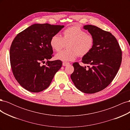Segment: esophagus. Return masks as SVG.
I'll return each instance as SVG.
<instances>
[{"instance_id":"obj_1","label":"esophagus","mask_w":130,"mask_h":130,"mask_svg":"<svg viewBox=\"0 0 130 130\" xmlns=\"http://www.w3.org/2000/svg\"><path fill=\"white\" fill-rule=\"evenodd\" d=\"M62 64L63 66H67L69 65L70 63H68V62H63Z\"/></svg>"}]
</instances>
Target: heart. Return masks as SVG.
Segmentation results:
<instances>
[{
  "label": "heart",
  "instance_id": "1",
  "mask_svg": "<svg viewBox=\"0 0 130 130\" xmlns=\"http://www.w3.org/2000/svg\"><path fill=\"white\" fill-rule=\"evenodd\" d=\"M94 43L92 35L86 33L81 27L76 26L64 30L62 37L59 34L53 35L50 41L51 47L56 52H60L67 44V49L55 55L57 60L64 62L73 61L78 55H86L92 50Z\"/></svg>",
  "mask_w": 130,
  "mask_h": 130
}]
</instances>
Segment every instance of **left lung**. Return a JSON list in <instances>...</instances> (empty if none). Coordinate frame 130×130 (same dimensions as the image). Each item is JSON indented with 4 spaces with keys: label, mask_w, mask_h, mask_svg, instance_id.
<instances>
[{
    "label": "left lung",
    "mask_w": 130,
    "mask_h": 130,
    "mask_svg": "<svg viewBox=\"0 0 130 130\" xmlns=\"http://www.w3.org/2000/svg\"><path fill=\"white\" fill-rule=\"evenodd\" d=\"M94 38L92 50L82 57V62L73 64L71 79L75 87L85 93L93 94L103 90L111 83L121 65L122 52L117 39L108 31L92 25L84 26Z\"/></svg>",
    "instance_id": "8db88e82"
}]
</instances>
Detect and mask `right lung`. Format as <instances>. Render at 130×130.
Wrapping results in <instances>:
<instances>
[{
  "label": "right lung",
  "instance_id": "right-lung-1",
  "mask_svg": "<svg viewBox=\"0 0 130 130\" xmlns=\"http://www.w3.org/2000/svg\"><path fill=\"white\" fill-rule=\"evenodd\" d=\"M63 27L34 24L14 38L10 50L11 69L18 83L28 91L37 93L48 88L61 68V61H49L53 56L50 41ZM45 60L46 65L42 66Z\"/></svg>",
  "mask_w": 130,
  "mask_h": 130
}]
</instances>
